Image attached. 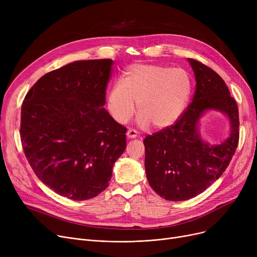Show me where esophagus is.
<instances>
[{
    "instance_id": "obj_1",
    "label": "esophagus",
    "mask_w": 257,
    "mask_h": 257,
    "mask_svg": "<svg viewBox=\"0 0 257 257\" xmlns=\"http://www.w3.org/2000/svg\"><path fill=\"white\" fill-rule=\"evenodd\" d=\"M126 136L128 139H136L138 137V131L134 129H128Z\"/></svg>"
}]
</instances>
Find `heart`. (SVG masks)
<instances>
[{
	"mask_svg": "<svg viewBox=\"0 0 257 257\" xmlns=\"http://www.w3.org/2000/svg\"><path fill=\"white\" fill-rule=\"evenodd\" d=\"M192 82L188 73L180 67L136 64L125 72L111 87L107 108L119 124H126L136 112L141 127L151 123L166 128L178 119L191 96Z\"/></svg>",
	"mask_w": 257,
	"mask_h": 257,
	"instance_id": "heart-1",
	"label": "heart"
}]
</instances>
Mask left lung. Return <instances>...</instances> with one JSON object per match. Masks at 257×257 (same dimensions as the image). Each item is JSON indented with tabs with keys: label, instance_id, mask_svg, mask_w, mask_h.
I'll return each mask as SVG.
<instances>
[{
	"label": "left lung",
	"instance_id": "8db88e82",
	"mask_svg": "<svg viewBox=\"0 0 257 257\" xmlns=\"http://www.w3.org/2000/svg\"><path fill=\"white\" fill-rule=\"evenodd\" d=\"M196 78L193 102L175 124L144 140L145 169L154 192L170 201H184L203 193L227 169L239 138L238 108L224 80L207 65L188 58ZM226 114L231 134L209 145L199 137L198 120L206 111Z\"/></svg>",
	"mask_w": 257,
	"mask_h": 257
}]
</instances>
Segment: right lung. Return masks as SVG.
Masks as SVG:
<instances>
[{
	"label": "right lung",
	"mask_w": 257,
	"mask_h": 257,
	"mask_svg": "<svg viewBox=\"0 0 257 257\" xmlns=\"http://www.w3.org/2000/svg\"><path fill=\"white\" fill-rule=\"evenodd\" d=\"M111 59L79 60L52 71L27 92L21 141L38 179L56 194L91 199L109 184L127 129L103 107Z\"/></svg>",
	"instance_id": "1"
}]
</instances>
